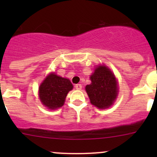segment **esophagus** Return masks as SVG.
I'll return each mask as SVG.
<instances>
[{
  "label": "esophagus",
  "instance_id": "obj_1",
  "mask_svg": "<svg viewBox=\"0 0 157 157\" xmlns=\"http://www.w3.org/2000/svg\"><path fill=\"white\" fill-rule=\"evenodd\" d=\"M75 88L77 89V90H81V89H82V85L80 84V83H79V84H76L75 85Z\"/></svg>",
  "mask_w": 157,
  "mask_h": 157
}]
</instances>
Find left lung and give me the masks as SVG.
I'll use <instances>...</instances> for the list:
<instances>
[{
    "label": "left lung",
    "mask_w": 157,
    "mask_h": 157,
    "mask_svg": "<svg viewBox=\"0 0 157 157\" xmlns=\"http://www.w3.org/2000/svg\"><path fill=\"white\" fill-rule=\"evenodd\" d=\"M92 83L86 86L90 102L99 109L109 108L116 99L117 81L114 74L105 66L95 69L90 77Z\"/></svg>",
    "instance_id": "left-lung-1"
}]
</instances>
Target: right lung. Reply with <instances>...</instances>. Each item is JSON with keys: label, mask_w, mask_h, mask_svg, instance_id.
<instances>
[{"label": "right lung", "mask_w": 157, "mask_h": 157, "mask_svg": "<svg viewBox=\"0 0 157 157\" xmlns=\"http://www.w3.org/2000/svg\"><path fill=\"white\" fill-rule=\"evenodd\" d=\"M72 89L73 85L68 79L51 74L40 85V100L48 109L60 108L64 105L67 93Z\"/></svg>", "instance_id": "add662e5"}]
</instances>
